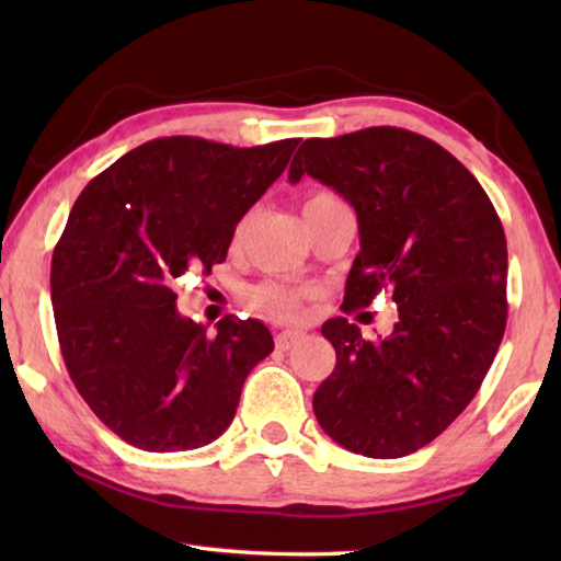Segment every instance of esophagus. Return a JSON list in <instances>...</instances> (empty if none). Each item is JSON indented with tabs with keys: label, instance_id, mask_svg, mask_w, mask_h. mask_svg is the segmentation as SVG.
Masks as SVG:
<instances>
[{
	"label": "esophagus",
	"instance_id": "1",
	"mask_svg": "<svg viewBox=\"0 0 561 561\" xmlns=\"http://www.w3.org/2000/svg\"><path fill=\"white\" fill-rule=\"evenodd\" d=\"M301 339H304L301 331H279L277 339H274V344H277L279 351H289L291 346H297Z\"/></svg>",
	"mask_w": 561,
	"mask_h": 561
}]
</instances>
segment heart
<instances>
[{
	"instance_id": "1",
	"label": "heart",
	"mask_w": 561,
	"mask_h": 561,
	"mask_svg": "<svg viewBox=\"0 0 561 561\" xmlns=\"http://www.w3.org/2000/svg\"><path fill=\"white\" fill-rule=\"evenodd\" d=\"M339 197L329 190H317L311 193L307 201H304V215L317 210L321 205L336 203ZM242 237V225L234 230V242ZM309 299V291L301 287H294V284H284V282H262L257 287H252L247 291V301L254 311L260 314L277 319V321H297L304 317V301Z\"/></svg>"
}]
</instances>
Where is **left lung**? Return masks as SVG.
<instances>
[{
	"mask_svg": "<svg viewBox=\"0 0 561 561\" xmlns=\"http://www.w3.org/2000/svg\"><path fill=\"white\" fill-rule=\"evenodd\" d=\"M311 175L358 217L360 252L341 309L393 291V334L376 341L336 317L321 327L336 366L314 393L331 440L403 458L438 438L478 393L507 324V240L490 197L448 150L405 128L309 138L289 183Z\"/></svg>",
	"mask_w": 561,
	"mask_h": 561,
	"instance_id": "1",
	"label": "left lung"
}]
</instances>
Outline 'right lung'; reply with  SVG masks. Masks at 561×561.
<instances>
[{"instance_id":"right-lung-1","label":"right lung","mask_w":561,"mask_h":561,"mask_svg":"<svg viewBox=\"0 0 561 561\" xmlns=\"http://www.w3.org/2000/svg\"><path fill=\"white\" fill-rule=\"evenodd\" d=\"M297 144L156 138L73 203L51 257L56 334L76 391L133 448L175 453L220 438L244 378L272 354L262 321L227 314L207 334L180 317L170 282L225 262L237 222Z\"/></svg>"}]
</instances>
